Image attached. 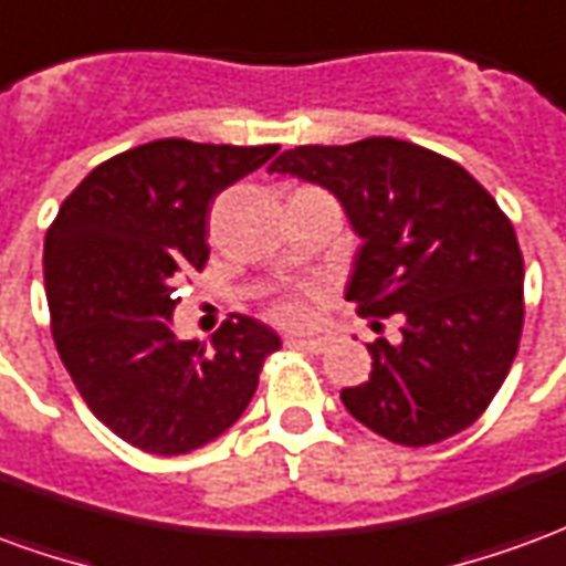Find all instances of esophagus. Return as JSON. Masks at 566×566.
<instances>
[{
    "instance_id": "34e87169",
    "label": "esophagus",
    "mask_w": 566,
    "mask_h": 566,
    "mask_svg": "<svg viewBox=\"0 0 566 566\" xmlns=\"http://www.w3.org/2000/svg\"><path fill=\"white\" fill-rule=\"evenodd\" d=\"M287 345L291 348H306V352H324L327 345H331V339L327 336H287Z\"/></svg>"
}]
</instances>
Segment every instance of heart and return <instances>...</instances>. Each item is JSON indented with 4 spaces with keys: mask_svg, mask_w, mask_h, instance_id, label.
<instances>
[{
    "mask_svg": "<svg viewBox=\"0 0 566 566\" xmlns=\"http://www.w3.org/2000/svg\"><path fill=\"white\" fill-rule=\"evenodd\" d=\"M275 318L284 321V324H303L308 321V303L306 296H284L275 303Z\"/></svg>",
    "mask_w": 566,
    "mask_h": 566,
    "instance_id": "b5f03b06",
    "label": "heart"
}]
</instances>
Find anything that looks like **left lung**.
<instances>
[{"instance_id":"8db88e82","label":"left lung","mask_w":566,"mask_h":566,"mask_svg":"<svg viewBox=\"0 0 566 566\" xmlns=\"http://www.w3.org/2000/svg\"><path fill=\"white\" fill-rule=\"evenodd\" d=\"M270 172L331 190L360 239L345 287L360 315H400V343L367 345L373 373L343 403L373 433L433 446L482 416L524 321V260L510 218L463 166L373 136L300 145Z\"/></svg>"}]
</instances>
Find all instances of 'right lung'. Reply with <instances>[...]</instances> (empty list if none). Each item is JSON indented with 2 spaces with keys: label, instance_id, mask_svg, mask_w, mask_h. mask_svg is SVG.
I'll list each match as a JSON object with an SVG mask.
<instances>
[{
  "label": "right lung",
  "instance_id": "add662e5",
  "mask_svg": "<svg viewBox=\"0 0 566 566\" xmlns=\"http://www.w3.org/2000/svg\"><path fill=\"white\" fill-rule=\"evenodd\" d=\"M279 145L157 139L99 163L44 235L56 352L91 412L150 454H187L242 418L282 339L235 315L211 345L178 339L175 287L209 258L214 197Z\"/></svg>",
  "mask_w": 566,
  "mask_h": 566
}]
</instances>
